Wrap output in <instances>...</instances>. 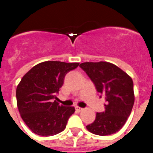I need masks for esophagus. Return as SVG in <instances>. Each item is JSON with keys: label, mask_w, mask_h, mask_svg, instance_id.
Listing matches in <instances>:
<instances>
[{"label": "esophagus", "mask_w": 153, "mask_h": 153, "mask_svg": "<svg viewBox=\"0 0 153 153\" xmlns=\"http://www.w3.org/2000/svg\"><path fill=\"white\" fill-rule=\"evenodd\" d=\"M75 109H76V111H78V112H81V111L83 110V108H81V107L79 106H75Z\"/></svg>", "instance_id": "obj_1"}]
</instances>
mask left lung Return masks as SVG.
I'll return each mask as SVG.
<instances>
[{
	"instance_id": "obj_1",
	"label": "left lung",
	"mask_w": 153,
	"mask_h": 153,
	"mask_svg": "<svg viewBox=\"0 0 153 153\" xmlns=\"http://www.w3.org/2000/svg\"><path fill=\"white\" fill-rule=\"evenodd\" d=\"M79 66L93 81L100 97H103L105 100V111L97 112L96 119L87 129L100 136L118 132L126 122L134 103L132 78L110 62H88Z\"/></svg>"
}]
</instances>
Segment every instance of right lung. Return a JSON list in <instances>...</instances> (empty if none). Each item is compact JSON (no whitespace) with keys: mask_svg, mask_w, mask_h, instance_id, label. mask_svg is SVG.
Instances as JSON below:
<instances>
[{"mask_svg":"<svg viewBox=\"0 0 153 153\" xmlns=\"http://www.w3.org/2000/svg\"><path fill=\"white\" fill-rule=\"evenodd\" d=\"M78 65V62L46 61L35 65L22 77L16 93L17 106L32 132L48 137L64 131L75 108L59 105L56 101V94L65 75Z\"/></svg>","mask_w":153,"mask_h":153,"instance_id":"right-lung-1","label":"right lung"}]
</instances>
